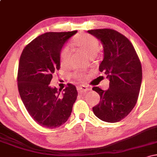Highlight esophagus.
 I'll return each mask as SVG.
<instances>
[{
    "instance_id": "1",
    "label": "esophagus",
    "mask_w": 157,
    "mask_h": 157,
    "mask_svg": "<svg viewBox=\"0 0 157 157\" xmlns=\"http://www.w3.org/2000/svg\"><path fill=\"white\" fill-rule=\"evenodd\" d=\"M77 91H78L79 93H82V92H85V91H90L91 89L87 86H77Z\"/></svg>"
}]
</instances>
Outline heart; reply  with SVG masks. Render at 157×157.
Listing matches in <instances>:
<instances>
[{
	"label": "heart",
	"instance_id": "heart-1",
	"mask_svg": "<svg viewBox=\"0 0 157 157\" xmlns=\"http://www.w3.org/2000/svg\"><path fill=\"white\" fill-rule=\"evenodd\" d=\"M74 44L80 49L88 55L89 57H92L97 54L99 49V41L96 37L89 34H82L77 36L74 40ZM71 55V49L68 46H64L61 49L60 54V61L62 66H66L68 64ZM77 78L82 79L83 75L82 74L75 75Z\"/></svg>",
	"mask_w": 157,
	"mask_h": 157
}]
</instances>
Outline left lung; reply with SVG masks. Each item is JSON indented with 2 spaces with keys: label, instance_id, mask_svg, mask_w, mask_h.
I'll use <instances>...</instances> for the list:
<instances>
[{
  "label": "left lung",
  "instance_id": "1",
  "mask_svg": "<svg viewBox=\"0 0 157 157\" xmlns=\"http://www.w3.org/2000/svg\"><path fill=\"white\" fill-rule=\"evenodd\" d=\"M88 32L101 41L104 57L99 70L110 81L106 91L92 89L100 97L93 112L104 122H119L128 115L137 102L142 77L141 63L130 40L120 32L111 29Z\"/></svg>",
  "mask_w": 157,
  "mask_h": 157
}]
</instances>
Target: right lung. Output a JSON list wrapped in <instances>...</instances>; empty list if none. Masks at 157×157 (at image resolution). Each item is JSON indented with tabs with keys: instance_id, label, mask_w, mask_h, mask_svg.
Here are the masks:
<instances>
[{
	"instance_id": "add662e5",
	"label": "right lung",
	"mask_w": 157,
	"mask_h": 157,
	"mask_svg": "<svg viewBox=\"0 0 157 157\" xmlns=\"http://www.w3.org/2000/svg\"><path fill=\"white\" fill-rule=\"evenodd\" d=\"M77 31L46 32L23 48L20 57L17 87L28 113L43 127L55 128L68 120L76 101L72 84L63 90L49 86L60 68V54L65 43Z\"/></svg>"
}]
</instances>
